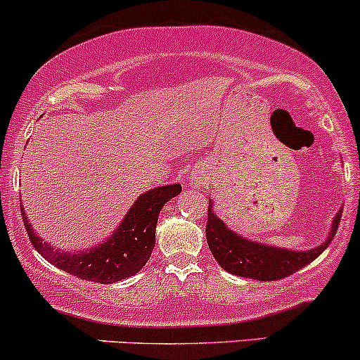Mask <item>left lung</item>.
<instances>
[{"instance_id":"obj_1","label":"left lung","mask_w":360,"mask_h":360,"mask_svg":"<svg viewBox=\"0 0 360 360\" xmlns=\"http://www.w3.org/2000/svg\"><path fill=\"white\" fill-rule=\"evenodd\" d=\"M207 211L205 238H207V245L217 264L226 272L240 277L255 278V281H278L320 257L328 248L330 241L333 240L342 217V211H338L337 216L333 217L330 236L320 246L306 250V252H294V250L255 243L243 236H238L214 214L211 199H209Z\"/></svg>"}]
</instances>
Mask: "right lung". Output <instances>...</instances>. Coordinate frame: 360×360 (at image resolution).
I'll list each match as a JSON object with an SVG mask.
<instances>
[{"label":"right lung","mask_w":360,"mask_h":360,"mask_svg":"<svg viewBox=\"0 0 360 360\" xmlns=\"http://www.w3.org/2000/svg\"><path fill=\"white\" fill-rule=\"evenodd\" d=\"M181 192L180 184L156 187L143 193L105 243L84 252H59L37 236L22 207L23 224L34 248L52 265L84 281L112 284L139 272L155 248L156 223L161 207Z\"/></svg>","instance_id":"add662e5"}]
</instances>
